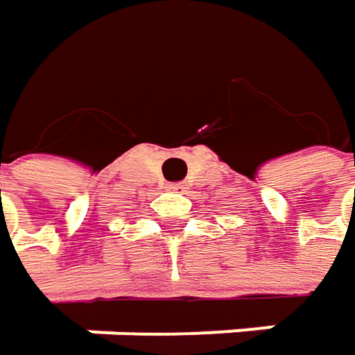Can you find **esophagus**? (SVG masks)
Wrapping results in <instances>:
<instances>
[{
    "mask_svg": "<svg viewBox=\"0 0 355 355\" xmlns=\"http://www.w3.org/2000/svg\"><path fill=\"white\" fill-rule=\"evenodd\" d=\"M166 189H171V191H177V193H178V191H184L187 187H184L182 182H171V184H168Z\"/></svg>",
    "mask_w": 355,
    "mask_h": 355,
    "instance_id": "1",
    "label": "esophagus"
}]
</instances>
